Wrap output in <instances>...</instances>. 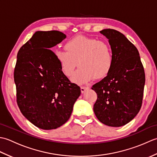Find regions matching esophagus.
Here are the masks:
<instances>
[{"instance_id":"34e87169","label":"esophagus","mask_w":157,"mask_h":157,"mask_svg":"<svg viewBox=\"0 0 157 157\" xmlns=\"http://www.w3.org/2000/svg\"><path fill=\"white\" fill-rule=\"evenodd\" d=\"M80 89H81L82 93H84L86 90H87L89 89V87H86V86H82Z\"/></svg>"}]
</instances>
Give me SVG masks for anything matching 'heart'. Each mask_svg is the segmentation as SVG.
<instances>
[{"label":"heart","instance_id":"b5f03b06","mask_svg":"<svg viewBox=\"0 0 157 157\" xmlns=\"http://www.w3.org/2000/svg\"><path fill=\"white\" fill-rule=\"evenodd\" d=\"M65 51L56 50L55 57L62 73L71 77L77 66L80 67L72 78L78 84L102 79L111 71L113 55L107 42L84 36H77L65 44Z\"/></svg>","mask_w":157,"mask_h":157}]
</instances>
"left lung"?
Returning <instances> with one entry per match:
<instances>
[{
  "label": "left lung",
  "mask_w": 157,
  "mask_h": 157,
  "mask_svg": "<svg viewBox=\"0 0 157 157\" xmlns=\"http://www.w3.org/2000/svg\"><path fill=\"white\" fill-rule=\"evenodd\" d=\"M100 32L109 40L113 66L106 78L92 86L97 94L93 109L103 124L123 126L135 117L142 106L144 67L137 48L121 32L113 29Z\"/></svg>",
  "instance_id": "8db88e82"
}]
</instances>
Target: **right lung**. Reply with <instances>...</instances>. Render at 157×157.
Instances as JSON below:
<instances>
[{
  "label": "right lung",
  "instance_id": "add662e5",
  "mask_svg": "<svg viewBox=\"0 0 157 157\" xmlns=\"http://www.w3.org/2000/svg\"><path fill=\"white\" fill-rule=\"evenodd\" d=\"M66 38L63 33L38 31L23 44L14 70L17 102L23 116L42 129L68 121L80 96L79 86L62 73L51 48Z\"/></svg>",
  "mask_w": 157,
  "mask_h": 157
}]
</instances>
